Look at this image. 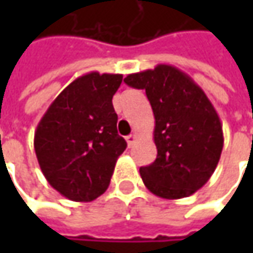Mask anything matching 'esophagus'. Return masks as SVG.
<instances>
[{
	"label": "esophagus",
	"instance_id": "obj_1",
	"mask_svg": "<svg viewBox=\"0 0 253 253\" xmlns=\"http://www.w3.org/2000/svg\"><path fill=\"white\" fill-rule=\"evenodd\" d=\"M136 138H138V136H136L135 133H131V135H128V136H126V142H128V146H132V145L135 143V141H136Z\"/></svg>",
	"mask_w": 253,
	"mask_h": 253
}]
</instances>
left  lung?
<instances>
[{
  "label": "left lung",
  "mask_w": 253,
  "mask_h": 253,
  "mask_svg": "<svg viewBox=\"0 0 253 253\" xmlns=\"http://www.w3.org/2000/svg\"><path fill=\"white\" fill-rule=\"evenodd\" d=\"M124 82L145 90L155 117L156 161L139 169L146 189L168 200L201 189L218 165L224 146L222 124L194 80L174 66L128 74Z\"/></svg>",
  "instance_id": "1"
}]
</instances>
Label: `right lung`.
<instances>
[{"instance_id":"obj_1","label":"right lung","mask_w":253,"mask_h":253,"mask_svg":"<svg viewBox=\"0 0 253 253\" xmlns=\"http://www.w3.org/2000/svg\"><path fill=\"white\" fill-rule=\"evenodd\" d=\"M122 74L77 77L44 112L35 131V153L49 184L72 201H92L107 190L126 148L118 135L112 95Z\"/></svg>"}]
</instances>
